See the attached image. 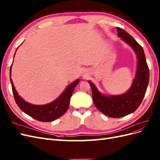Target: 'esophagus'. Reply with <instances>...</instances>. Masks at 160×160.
<instances>
[{
	"label": "esophagus",
	"instance_id": "1",
	"mask_svg": "<svg viewBox=\"0 0 160 160\" xmlns=\"http://www.w3.org/2000/svg\"><path fill=\"white\" fill-rule=\"evenodd\" d=\"M87 73H86V72H84L83 73V74H82V76H84V77H86V76H87Z\"/></svg>",
	"mask_w": 160,
	"mask_h": 160
}]
</instances>
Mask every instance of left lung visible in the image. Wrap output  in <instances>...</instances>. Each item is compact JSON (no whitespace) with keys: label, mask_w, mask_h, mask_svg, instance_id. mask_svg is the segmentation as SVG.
I'll return each mask as SVG.
<instances>
[{"label":"left lung","mask_w":160,"mask_h":160,"mask_svg":"<svg viewBox=\"0 0 160 160\" xmlns=\"http://www.w3.org/2000/svg\"><path fill=\"white\" fill-rule=\"evenodd\" d=\"M117 29L118 37L134 50L138 60L135 76L130 88L121 94L105 95L88 80L94 105L104 115L112 118L124 117L137 110L144 98L149 79V68L143 48L127 31L119 27H117Z\"/></svg>","instance_id":"1"}]
</instances>
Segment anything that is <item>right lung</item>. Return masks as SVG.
I'll return each mask as SVG.
<instances>
[{"instance_id":"1","label":"right lung","mask_w":160,"mask_h":160,"mask_svg":"<svg viewBox=\"0 0 160 160\" xmlns=\"http://www.w3.org/2000/svg\"><path fill=\"white\" fill-rule=\"evenodd\" d=\"M17 49H16V52ZM11 70L12 65L10 68V80L13 95H14V98L18 107L27 115L42 122L53 121L62 116L67 111L68 108H69L70 98L72 95L73 91L80 82L79 79H77L68 85L60 97L53 100V102L42 104V105H38V104H33L25 101L18 94L15 88V86L13 85L11 78Z\"/></svg>"}]
</instances>
